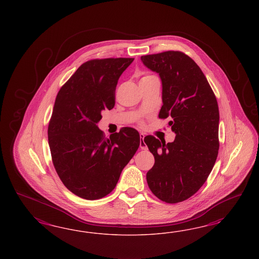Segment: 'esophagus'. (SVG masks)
Listing matches in <instances>:
<instances>
[{
    "mask_svg": "<svg viewBox=\"0 0 259 259\" xmlns=\"http://www.w3.org/2000/svg\"><path fill=\"white\" fill-rule=\"evenodd\" d=\"M140 137H141V142H140V147H141V150H147L148 149V147H147V145H146V143L144 142V134L140 133Z\"/></svg>",
    "mask_w": 259,
    "mask_h": 259,
    "instance_id": "obj_1",
    "label": "esophagus"
}]
</instances>
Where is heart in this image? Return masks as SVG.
<instances>
[{
	"mask_svg": "<svg viewBox=\"0 0 259 259\" xmlns=\"http://www.w3.org/2000/svg\"><path fill=\"white\" fill-rule=\"evenodd\" d=\"M147 77H150V76H146V77H144V78H147Z\"/></svg>",
	"mask_w": 259,
	"mask_h": 259,
	"instance_id": "b5f03b06",
	"label": "heart"
}]
</instances>
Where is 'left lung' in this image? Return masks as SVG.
Masks as SVG:
<instances>
[{
    "instance_id": "obj_1",
    "label": "left lung",
    "mask_w": 259,
    "mask_h": 259,
    "mask_svg": "<svg viewBox=\"0 0 259 259\" xmlns=\"http://www.w3.org/2000/svg\"><path fill=\"white\" fill-rule=\"evenodd\" d=\"M158 73L163 105L158 118L171 117L172 142L144 138L155 164L146 180L152 193L167 203H179L195 195L207 181L219 149L220 111L214 93L194 60L181 51L141 57Z\"/></svg>"
}]
</instances>
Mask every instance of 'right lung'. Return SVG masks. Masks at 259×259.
I'll list each match as a JSON object with an SVG mask.
<instances>
[{"instance_id": "obj_1", "label": "right lung", "mask_w": 259, "mask_h": 259, "mask_svg": "<svg viewBox=\"0 0 259 259\" xmlns=\"http://www.w3.org/2000/svg\"><path fill=\"white\" fill-rule=\"evenodd\" d=\"M133 58L95 59L82 63L56 98L48 143L56 172L76 196L95 200L107 196L140 146L139 132L121 128L105 138L97 123L115 106V92Z\"/></svg>"}]
</instances>
